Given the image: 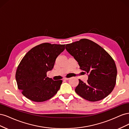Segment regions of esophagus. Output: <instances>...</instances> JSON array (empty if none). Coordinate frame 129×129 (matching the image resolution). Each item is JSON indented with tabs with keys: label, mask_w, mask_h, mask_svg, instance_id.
Listing matches in <instances>:
<instances>
[{
	"label": "esophagus",
	"mask_w": 129,
	"mask_h": 129,
	"mask_svg": "<svg viewBox=\"0 0 129 129\" xmlns=\"http://www.w3.org/2000/svg\"><path fill=\"white\" fill-rule=\"evenodd\" d=\"M69 79V78H67V77H64L63 78V80H68Z\"/></svg>",
	"instance_id": "1"
}]
</instances>
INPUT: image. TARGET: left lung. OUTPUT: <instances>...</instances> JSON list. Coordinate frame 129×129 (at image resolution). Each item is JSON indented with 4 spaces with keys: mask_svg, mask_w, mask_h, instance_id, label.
Listing matches in <instances>:
<instances>
[{
    "mask_svg": "<svg viewBox=\"0 0 129 129\" xmlns=\"http://www.w3.org/2000/svg\"><path fill=\"white\" fill-rule=\"evenodd\" d=\"M67 51L77 61L80 69L88 74L86 83L79 79L75 91L84 99L96 102L112 92L116 81L117 68L109 53L87 39L67 44Z\"/></svg>",
    "mask_w": 129,
    "mask_h": 129,
    "instance_id": "8db88e82",
    "label": "left lung"
}]
</instances>
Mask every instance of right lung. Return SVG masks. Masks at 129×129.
Segmentation results:
<instances>
[{
	"label": "right lung",
	"mask_w": 129,
	"mask_h": 129,
	"mask_svg": "<svg viewBox=\"0 0 129 129\" xmlns=\"http://www.w3.org/2000/svg\"><path fill=\"white\" fill-rule=\"evenodd\" d=\"M65 45L43 43L32 48L22 58L15 73L18 88L26 98L36 102L51 99L60 89L62 80L47 77Z\"/></svg>",
	"instance_id": "right-lung-1"
}]
</instances>
